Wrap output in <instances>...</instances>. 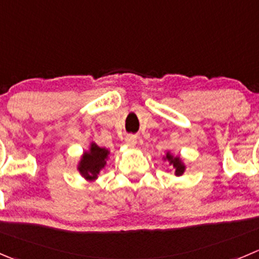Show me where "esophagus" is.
<instances>
[{
  "label": "esophagus",
  "mask_w": 259,
  "mask_h": 259,
  "mask_svg": "<svg viewBox=\"0 0 259 259\" xmlns=\"http://www.w3.org/2000/svg\"><path fill=\"white\" fill-rule=\"evenodd\" d=\"M125 142H126V144L130 145V147H134V145L137 144V138H135L134 135H130V137L126 138Z\"/></svg>",
  "instance_id": "esophagus-1"
}]
</instances>
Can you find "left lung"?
Returning a JSON list of instances; mask_svg holds the SVG:
<instances>
[{"instance_id":"8db88e82","label":"left lung","mask_w":259,"mask_h":259,"mask_svg":"<svg viewBox=\"0 0 259 259\" xmlns=\"http://www.w3.org/2000/svg\"><path fill=\"white\" fill-rule=\"evenodd\" d=\"M164 159L168 160L170 165H173V168H175V175L176 176H182L183 173H185L186 165L183 164L182 159H181V158L178 157V155H177V157H175V155H173L172 153L167 152V154H165Z\"/></svg>"}]
</instances>
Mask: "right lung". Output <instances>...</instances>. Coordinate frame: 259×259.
<instances>
[{"instance_id": "add662e5", "label": "right lung", "mask_w": 259, "mask_h": 259, "mask_svg": "<svg viewBox=\"0 0 259 259\" xmlns=\"http://www.w3.org/2000/svg\"><path fill=\"white\" fill-rule=\"evenodd\" d=\"M110 152L106 148L99 147L95 143H91L90 149L83 153L78 163V170L83 178L87 181H95L99 177V173L106 165Z\"/></svg>"}]
</instances>
